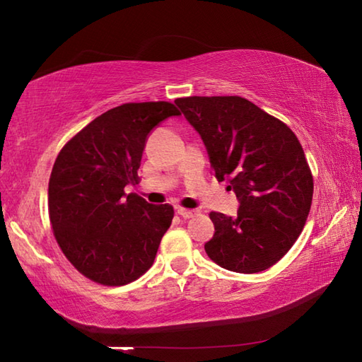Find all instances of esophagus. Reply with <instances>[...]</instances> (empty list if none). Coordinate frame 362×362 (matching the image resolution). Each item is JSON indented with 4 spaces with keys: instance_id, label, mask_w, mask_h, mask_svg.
<instances>
[{
    "instance_id": "obj_1",
    "label": "esophagus",
    "mask_w": 362,
    "mask_h": 362,
    "mask_svg": "<svg viewBox=\"0 0 362 362\" xmlns=\"http://www.w3.org/2000/svg\"><path fill=\"white\" fill-rule=\"evenodd\" d=\"M177 214H179V216L183 217V218H192L196 214V211H189V209H183V207H177Z\"/></svg>"
}]
</instances>
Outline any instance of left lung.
I'll list each match as a JSON object with an SVG mask.
<instances>
[{
  "instance_id": "left-lung-1",
  "label": "left lung",
  "mask_w": 362,
  "mask_h": 362,
  "mask_svg": "<svg viewBox=\"0 0 362 362\" xmlns=\"http://www.w3.org/2000/svg\"><path fill=\"white\" fill-rule=\"evenodd\" d=\"M175 105L199 134L214 175L228 179L238 214L211 212L206 254L225 269L259 273L283 259L303 230L313 177L289 127L243 97H185Z\"/></svg>"
}]
</instances>
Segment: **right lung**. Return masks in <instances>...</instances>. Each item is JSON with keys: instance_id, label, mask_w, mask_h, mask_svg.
<instances>
[{"instance_id": "1", "label": "right lung", "mask_w": 362, "mask_h": 362, "mask_svg": "<svg viewBox=\"0 0 362 362\" xmlns=\"http://www.w3.org/2000/svg\"><path fill=\"white\" fill-rule=\"evenodd\" d=\"M180 112L169 102L124 103L79 131L54 163L49 217L60 249L103 286L132 283L153 265L174 207L150 204L136 185L151 131Z\"/></svg>"}]
</instances>
